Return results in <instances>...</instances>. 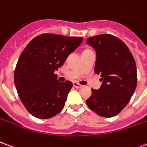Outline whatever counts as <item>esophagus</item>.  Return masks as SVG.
<instances>
[{"mask_svg": "<svg viewBox=\"0 0 147 147\" xmlns=\"http://www.w3.org/2000/svg\"><path fill=\"white\" fill-rule=\"evenodd\" d=\"M73 86L74 87H76V88H78V89H80V88H82V85H80V83H76V82H75V83H73Z\"/></svg>", "mask_w": 147, "mask_h": 147, "instance_id": "esophagus-1", "label": "esophagus"}]
</instances>
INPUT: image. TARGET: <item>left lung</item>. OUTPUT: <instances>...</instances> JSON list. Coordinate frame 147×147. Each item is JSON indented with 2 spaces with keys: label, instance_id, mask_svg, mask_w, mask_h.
I'll return each mask as SVG.
<instances>
[{
  "label": "left lung",
  "instance_id": "left-lung-1",
  "mask_svg": "<svg viewBox=\"0 0 147 147\" xmlns=\"http://www.w3.org/2000/svg\"><path fill=\"white\" fill-rule=\"evenodd\" d=\"M86 43L96 51L94 67L100 75V89H91L92 94L86 101L87 106L104 117L120 113L135 92L137 85L136 61L125 43L109 34L90 37Z\"/></svg>",
  "mask_w": 147,
  "mask_h": 147
}]
</instances>
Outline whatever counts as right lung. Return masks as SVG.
Listing matches in <instances>:
<instances>
[{
  "label": "right lung",
  "mask_w": 147,
  "mask_h": 147,
  "mask_svg": "<svg viewBox=\"0 0 147 147\" xmlns=\"http://www.w3.org/2000/svg\"><path fill=\"white\" fill-rule=\"evenodd\" d=\"M81 37L42 34L22 52L14 72V83L21 102L32 116L49 119L61 112L73 84L60 82L55 70L79 45Z\"/></svg>",
  "instance_id": "add662e5"
}]
</instances>
